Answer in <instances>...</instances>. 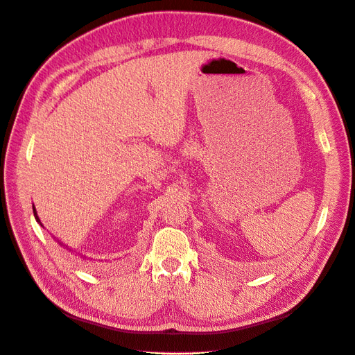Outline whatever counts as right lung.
<instances>
[{
	"label": "right lung",
	"mask_w": 355,
	"mask_h": 355,
	"mask_svg": "<svg viewBox=\"0 0 355 355\" xmlns=\"http://www.w3.org/2000/svg\"><path fill=\"white\" fill-rule=\"evenodd\" d=\"M33 211H34V216H35V220H37V221H39V223H40V220H39V217H37V214H35V209H33Z\"/></svg>",
	"instance_id": "add662e5"
}]
</instances>
